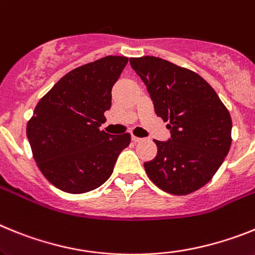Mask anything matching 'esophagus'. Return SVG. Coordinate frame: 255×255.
Masks as SVG:
<instances>
[{
    "label": "esophagus",
    "mask_w": 255,
    "mask_h": 255,
    "mask_svg": "<svg viewBox=\"0 0 255 255\" xmlns=\"http://www.w3.org/2000/svg\"><path fill=\"white\" fill-rule=\"evenodd\" d=\"M143 138H141V137H137V136H134V134H132V141H133V142H140V141H142Z\"/></svg>",
    "instance_id": "1"
}]
</instances>
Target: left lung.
<instances>
[{
    "instance_id": "8db88e82",
    "label": "left lung",
    "mask_w": 255,
    "mask_h": 255,
    "mask_svg": "<svg viewBox=\"0 0 255 255\" xmlns=\"http://www.w3.org/2000/svg\"><path fill=\"white\" fill-rule=\"evenodd\" d=\"M154 103L155 113L170 129L167 142L154 140L158 154L143 163L159 189L187 195L207 185L231 147L232 121L216 91L192 70L160 57H130Z\"/></svg>"
}]
</instances>
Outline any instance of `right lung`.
I'll return each instance as SVG.
<instances>
[{
    "label": "right lung",
    "mask_w": 255,
    "mask_h": 255,
    "mask_svg": "<svg viewBox=\"0 0 255 255\" xmlns=\"http://www.w3.org/2000/svg\"><path fill=\"white\" fill-rule=\"evenodd\" d=\"M128 63L105 56L65 74L42 97L26 125L33 158L50 183L69 194L97 189L113 173L130 134L106 133L104 113Z\"/></svg>",
    "instance_id": "1"
}]
</instances>
